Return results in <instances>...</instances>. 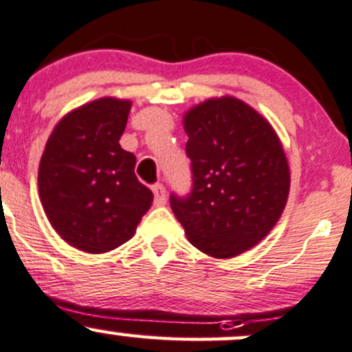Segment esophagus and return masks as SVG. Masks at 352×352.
<instances>
[{"label": "esophagus", "instance_id": "esophagus-1", "mask_svg": "<svg viewBox=\"0 0 352 352\" xmlns=\"http://www.w3.org/2000/svg\"><path fill=\"white\" fill-rule=\"evenodd\" d=\"M152 192H153V204L155 206H165V202H167V192H165V187L162 184H157L152 187Z\"/></svg>", "mask_w": 352, "mask_h": 352}]
</instances>
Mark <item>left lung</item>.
<instances>
[{"label": "left lung", "instance_id": "left-lung-1", "mask_svg": "<svg viewBox=\"0 0 352 352\" xmlns=\"http://www.w3.org/2000/svg\"><path fill=\"white\" fill-rule=\"evenodd\" d=\"M194 188L170 206L200 252L230 258L257 245L283 215L291 170L267 118L235 96L208 98L184 115Z\"/></svg>", "mask_w": 352, "mask_h": 352}]
</instances>
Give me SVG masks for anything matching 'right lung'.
<instances>
[{
	"instance_id": "1",
	"label": "right lung",
	"mask_w": 352,
	"mask_h": 352,
	"mask_svg": "<svg viewBox=\"0 0 352 352\" xmlns=\"http://www.w3.org/2000/svg\"><path fill=\"white\" fill-rule=\"evenodd\" d=\"M132 102L103 96L75 108L53 129L38 170L43 210L67 244L105 254L133 237L153 194L120 146Z\"/></svg>"
}]
</instances>
